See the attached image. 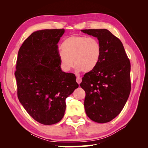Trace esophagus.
<instances>
[{"label":"esophagus","mask_w":148,"mask_h":148,"mask_svg":"<svg viewBox=\"0 0 148 148\" xmlns=\"http://www.w3.org/2000/svg\"><path fill=\"white\" fill-rule=\"evenodd\" d=\"M76 82H77V83L78 84H79L82 82V78H81V77H80L79 76H77V78H76Z\"/></svg>","instance_id":"34e87169"}]
</instances>
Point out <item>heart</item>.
I'll return each instance as SVG.
<instances>
[{
    "instance_id": "b5f03b06",
    "label": "heart",
    "mask_w": 148,
    "mask_h": 148,
    "mask_svg": "<svg viewBox=\"0 0 148 148\" xmlns=\"http://www.w3.org/2000/svg\"><path fill=\"white\" fill-rule=\"evenodd\" d=\"M59 53L62 70L69 72L74 65L77 71L87 72L93 70L101 56V45L95 37L72 35L62 42Z\"/></svg>"
}]
</instances>
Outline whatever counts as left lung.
I'll list each match as a JSON object with an SVG mask.
<instances>
[{"label":"left lung","mask_w":148,"mask_h":148,"mask_svg":"<svg viewBox=\"0 0 148 148\" xmlns=\"http://www.w3.org/2000/svg\"><path fill=\"white\" fill-rule=\"evenodd\" d=\"M98 38L101 56L96 67L82 77L86 92L84 107L92 121L104 123L114 119L123 108L131 89V63L121 40L108 30L84 29Z\"/></svg>","instance_id":"8db88e82"}]
</instances>
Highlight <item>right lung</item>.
I'll list each match as a JSON object with an SVG mask.
<instances>
[{"mask_svg":"<svg viewBox=\"0 0 148 148\" xmlns=\"http://www.w3.org/2000/svg\"><path fill=\"white\" fill-rule=\"evenodd\" d=\"M64 29L34 32L18 51L16 71L17 95L30 116L43 125L61 121L65 100L78 87L76 77L61 71L58 43Z\"/></svg>","mask_w":148,"mask_h":148,"instance_id":"obj_1","label":"right lung"}]
</instances>
